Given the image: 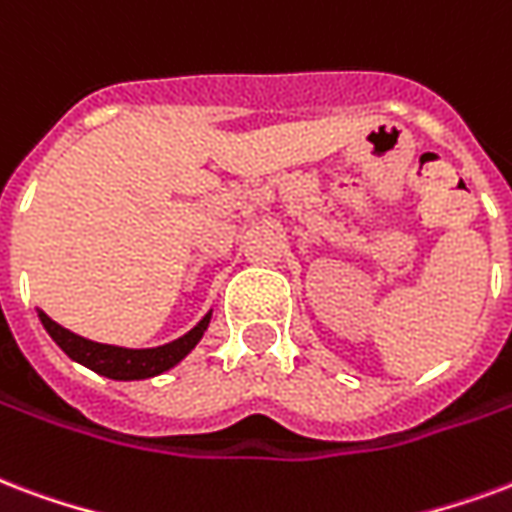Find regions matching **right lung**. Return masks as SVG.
Listing matches in <instances>:
<instances>
[{
    "instance_id": "right-lung-1",
    "label": "right lung",
    "mask_w": 512,
    "mask_h": 512,
    "mask_svg": "<svg viewBox=\"0 0 512 512\" xmlns=\"http://www.w3.org/2000/svg\"><path fill=\"white\" fill-rule=\"evenodd\" d=\"M40 314V323L45 325V331L51 333L59 347H62L73 361L83 363L86 369L111 377V380H146V377H157V374L173 369L181 358H187L189 352L195 350V344L203 339L211 314H206L195 328L184 333L181 339L162 347H149V350H127V347H113V344H100L92 339H83L78 333L67 331L59 323H54L45 312Z\"/></svg>"
}]
</instances>
